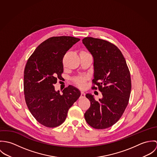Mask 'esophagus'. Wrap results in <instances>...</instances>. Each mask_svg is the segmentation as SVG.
Segmentation results:
<instances>
[{
    "mask_svg": "<svg viewBox=\"0 0 157 157\" xmlns=\"http://www.w3.org/2000/svg\"><path fill=\"white\" fill-rule=\"evenodd\" d=\"M85 93L83 91H82L81 92V95H80V98H85Z\"/></svg>",
    "mask_w": 157,
    "mask_h": 157,
    "instance_id": "obj_1",
    "label": "esophagus"
}]
</instances>
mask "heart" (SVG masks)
<instances>
[{"label": "heart", "mask_w": 157, "mask_h": 157, "mask_svg": "<svg viewBox=\"0 0 157 157\" xmlns=\"http://www.w3.org/2000/svg\"><path fill=\"white\" fill-rule=\"evenodd\" d=\"M85 81H86V78L85 77H83L76 78L74 80L75 83L80 87H83L84 86V85L85 84Z\"/></svg>", "instance_id": "1"}]
</instances>
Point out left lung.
<instances>
[{
	"mask_svg": "<svg viewBox=\"0 0 157 157\" xmlns=\"http://www.w3.org/2000/svg\"><path fill=\"white\" fill-rule=\"evenodd\" d=\"M82 42L94 59L92 82L103 95L96 101L94 95L86 94L90 106L85 118L91 127L106 129L119 120L128 105L131 91L130 72L123 55L115 45L93 37L84 38Z\"/></svg>",
	"mask_w": 157,
	"mask_h": 157,
	"instance_id": "8db88e82",
	"label": "left lung"
}]
</instances>
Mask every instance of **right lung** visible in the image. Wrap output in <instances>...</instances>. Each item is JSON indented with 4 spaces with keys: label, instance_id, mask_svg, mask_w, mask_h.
Returning <instances> with one entry per match:
<instances>
[{
    "label": "right lung",
    "instance_id": "right-lung-1",
    "mask_svg": "<svg viewBox=\"0 0 157 157\" xmlns=\"http://www.w3.org/2000/svg\"><path fill=\"white\" fill-rule=\"evenodd\" d=\"M80 40L71 36L50 37L37 47L26 64L25 101L33 117L46 127L62 124L69 109L81 95L78 89L71 85L65 88L61 95L54 86L58 78H62L65 54Z\"/></svg>",
    "mask_w": 157,
    "mask_h": 157
}]
</instances>
